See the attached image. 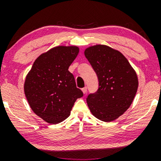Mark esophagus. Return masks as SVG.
I'll use <instances>...</instances> for the list:
<instances>
[{
    "label": "esophagus",
    "instance_id": "obj_1",
    "mask_svg": "<svg viewBox=\"0 0 161 161\" xmlns=\"http://www.w3.org/2000/svg\"><path fill=\"white\" fill-rule=\"evenodd\" d=\"M82 92L84 94H86V92H87V87L86 86V87H84V88H82Z\"/></svg>",
    "mask_w": 161,
    "mask_h": 161
}]
</instances>
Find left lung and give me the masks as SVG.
<instances>
[{
    "label": "left lung",
    "mask_w": 161,
    "mask_h": 161,
    "mask_svg": "<svg viewBox=\"0 0 161 161\" xmlns=\"http://www.w3.org/2000/svg\"><path fill=\"white\" fill-rule=\"evenodd\" d=\"M85 56L98 79L97 90L87 97L88 108L100 120H114L132 104L138 89L137 75L128 60L108 46L88 47Z\"/></svg>",
    "instance_id": "left-lung-1"
}]
</instances>
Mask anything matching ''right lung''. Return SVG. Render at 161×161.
I'll list each match as a JSON object with an SVG mask.
<instances>
[{
    "label": "right lung",
    "mask_w": 161,
    "mask_h": 161,
    "mask_svg": "<svg viewBox=\"0 0 161 161\" xmlns=\"http://www.w3.org/2000/svg\"><path fill=\"white\" fill-rule=\"evenodd\" d=\"M79 51L75 46L53 47L36 59L26 75L28 102L36 115L51 124L66 119L76 99L83 96L68 70Z\"/></svg>",
    "instance_id": "add662e5"
}]
</instances>
